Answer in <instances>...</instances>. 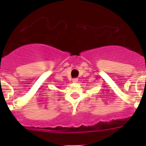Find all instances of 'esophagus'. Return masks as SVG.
Segmentation results:
<instances>
[{
  "instance_id": "1",
  "label": "esophagus",
  "mask_w": 146,
  "mask_h": 146,
  "mask_svg": "<svg viewBox=\"0 0 146 146\" xmlns=\"http://www.w3.org/2000/svg\"><path fill=\"white\" fill-rule=\"evenodd\" d=\"M72 80H73V82H77L78 81V78H73Z\"/></svg>"
}]
</instances>
